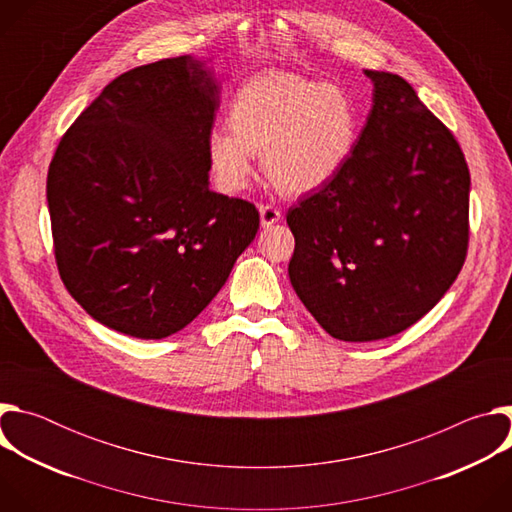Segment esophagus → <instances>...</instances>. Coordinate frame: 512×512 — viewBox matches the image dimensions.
<instances>
[{
    "label": "esophagus",
    "mask_w": 512,
    "mask_h": 512,
    "mask_svg": "<svg viewBox=\"0 0 512 512\" xmlns=\"http://www.w3.org/2000/svg\"><path fill=\"white\" fill-rule=\"evenodd\" d=\"M259 216H261V225L263 227H271V225L281 221V210L271 206V204H261L259 206Z\"/></svg>",
    "instance_id": "obj_1"
}]
</instances>
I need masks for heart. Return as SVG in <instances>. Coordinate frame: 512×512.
Here are the masks:
<instances>
[{
    "mask_svg": "<svg viewBox=\"0 0 512 512\" xmlns=\"http://www.w3.org/2000/svg\"><path fill=\"white\" fill-rule=\"evenodd\" d=\"M358 107L338 85L289 72L249 79L231 105V125L208 133V158L223 190L241 192L263 154L269 180L289 194H306L334 180L352 156Z\"/></svg>",
    "mask_w": 512,
    "mask_h": 512,
    "instance_id": "1",
    "label": "heart"
}]
</instances>
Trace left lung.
Listing matches in <instances>:
<instances>
[{
  "instance_id": "left-lung-1",
  "label": "left lung",
  "mask_w": 512,
  "mask_h": 512,
  "mask_svg": "<svg viewBox=\"0 0 512 512\" xmlns=\"http://www.w3.org/2000/svg\"><path fill=\"white\" fill-rule=\"evenodd\" d=\"M369 111L350 160L287 210L289 281L344 342L395 336L456 281L468 249L470 172L452 131L399 75L364 70Z\"/></svg>"
}]
</instances>
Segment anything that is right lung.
Segmentation results:
<instances>
[{
	"instance_id": "add662e5",
	"label": "right lung",
	"mask_w": 512,
	"mask_h": 512,
	"mask_svg": "<svg viewBox=\"0 0 512 512\" xmlns=\"http://www.w3.org/2000/svg\"><path fill=\"white\" fill-rule=\"evenodd\" d=\"M218 107L206 60L164 58L111 81L60 139L46 180L56 263L99 324L176 334L253 243L255 204L210 190Z\"/></svg>"
}]
</instances>
